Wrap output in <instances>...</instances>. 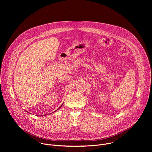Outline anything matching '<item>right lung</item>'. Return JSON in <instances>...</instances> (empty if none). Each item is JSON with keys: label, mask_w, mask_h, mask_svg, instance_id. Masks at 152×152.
<instances>
[{"label": "right lung", "mask_w": 152, "mask_h": 152, "mask_svg": "<svg viewBox=\"0 0 152 152\" xmlns=\"http://www.w3.org/2000/svg\"><path fill=\"white\" fill-rule=\"evenodd\" d=\"M62 105H63V104H62V105H61V106H60V108H58V109L60 108H61V106H62Z\"/></svg>", "instance_id": "1"}]
</instances>
